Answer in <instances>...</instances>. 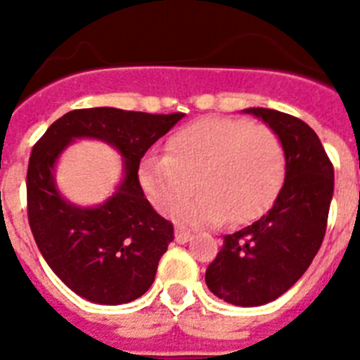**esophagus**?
<instances>
[{
  "instance_id": "1",
  "label": "esophagus",
  "mask_w": 360,
  "mask_h": 360,
  "mask_svg": "<svg viewBox=\"0 0 360 360\" xmlns=\"http://www.w3.org/2000/svg\"><path fill=\"white\" fill-rule=\"evenodd\" d=\"M175 240L179 243V245H185V243H188L191 240V233L186 230H181V228H177L175 230Z\"/></svg>"
}]
</instances>
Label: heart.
<instances>
[{"label":"heart","instance_id":"1","mask_svg":"<svg viewBox=\"0 0 360 360\" xmlns=\"http://www.w3.org/2000/svg\"><path fill=\"white\" fill-rule=\"evenodd\" d=\"M166 151L141 158L140 185L162 214H174L198 186L202 194L179 213L192 228L254 219L273 203L284 181L280 138L246 120L194 121L169 138Z\"/></svg>","mask_w":360,"mask_h":360}]
</instances>
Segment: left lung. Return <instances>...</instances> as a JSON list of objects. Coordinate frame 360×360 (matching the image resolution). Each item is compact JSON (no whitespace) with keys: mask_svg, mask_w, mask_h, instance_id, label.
<instances>
[{"mask_svg":"<svg viewBox=\"0 0 360 360\" xmlns=\"http://www.w3.org/2000/svg\"><path fill=\"white\" fill-rule=\"evenodd\" d=\"M243 112L262 120L282 141L284 185L262 219L224 237L205 271V284L230 304L262 307L290 290L318 254L335 192V169L304 121L271 108Z\"/></svg>","mask_w":360,"mask_h":360,"instance_id":"left-lung-1","label":"left lung"}]
</instances>
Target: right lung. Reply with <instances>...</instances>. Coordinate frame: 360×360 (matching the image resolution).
I'll return each mask as SVG.
<instances>
[{"label":"right lung","mask_w":360,"mask_h":360,"mask_svg":"<svg viewBox=\"0 0 360 360\" xmlns=\"http://www.w3.org/2000/svg\"><path fill=\"white\" fill-rule=\"evenodd\" d=\"M183 117L108 106L72 110L35 143L27 166L31 231L50 269L76 295L124 304L151 288L174 226L147 202L138 168L147 149ZM76 139L104 141L122 155L120 185L93 208L69 202L55 183L58 158Z\"/></svg>","instance_id":"add662e5"}]
</instances>
